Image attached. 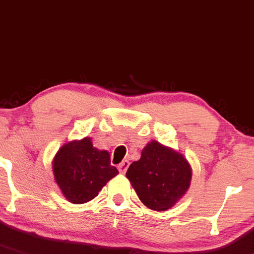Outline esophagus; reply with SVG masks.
Returning a JSON list of instances; mask_svg holds the SVG:
<instances>
[{
	"mask_svg": "<svg viewBox=\"0 0 254 254\" xmlns=\"http://www.w3.org/2000/svg\"><path fill=\"white\" fill-rule=\"evenodd\" d=\"M128 166H129V162H128V160H124V162H122L120 165L118 166V169H119V171L121 172V174H125V172L127 171Z\"/></svg>",
	"mask_w": 254,
	"mask_h": 254,
	"instance_id": "esophagus-1",
	"label": "esophagus"
}]
</instances>
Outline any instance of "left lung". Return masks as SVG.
Returning <instances> with one entry per match:
<instances>
[{
	"label": "left lung",
	"mask_w": 254,
	"mask_h": 254,
	"mask_svg": "<svg viewBox=\"0 0 254 254\" xmlns=\"http://www.w3.org/2000/svg\"><path fill=\"white\" fill-rule=\"evenodd\" d=\"M126 177L150 209L168 210L189 189L191 168L182 154L152 141L141 158L128 168Z\"/></svg>",
	"instance_id": "obj_1"
}]
</instances>
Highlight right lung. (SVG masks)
<instances>
[{"instance_id":"add662e5","label":"right lung","mask_w":254,"mask_h":254,"mask_svg":"<svg viewBox=\"0 0 254 254\" xmlns=\"http://www.w3.org/2000/svg\"><path fill=\"white\" fill-rule=\"evenodd\" d=\"M53 174L65 197L80 204L96 197L119 171L110 165L108 152L98 151L90 138H84L67 142L57 152Z\"/></svg>"}]
</instances>
